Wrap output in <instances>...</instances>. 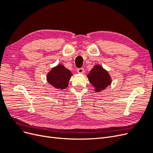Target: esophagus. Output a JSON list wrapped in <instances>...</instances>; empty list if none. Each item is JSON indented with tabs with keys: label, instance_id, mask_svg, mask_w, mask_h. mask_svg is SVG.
<instances>
[{
	"label": "esophagus",
	"instance_id": "1",
	"mask_svg": "<svg viewBox=\"0 0 153 153\" xmlns=\"http://www.w3.org/2000/svg\"><path fill=\"white\" fill-rule=\"evenodd\" d=\"M77 72L78 73H83L84 72V68H80L77 69Z\"/></svg>",
	"mask_w": 153,
	"mask_h": 153
}]
</instances>
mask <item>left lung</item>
<instances>
[{
    "mask_svg": "<svg viewBox=\"0 0 153 153\" xmlns=\"http://www.w3.org/2000/svg\"><path fill=\"white\" fill-rule=\"evenodd\" d=\"M87 77L96 92L104 90L111 84L109 74L100 65H96L92 68Z\"/></svg>",
    "mask_w": 153,
    "mask_h": 153,
    "instance_id": "left-lung-1",
    "label": "left lung"
}]
</instances>
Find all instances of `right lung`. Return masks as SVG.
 <instances>
[{
	"label": "right lung",
	"instance_id": "right-lung-1",
	"mask_svg": "<svg viewBox=\"0 0 153 153\" xmlns=\"http://www.w3.org/2000/svg\"><path fill=\"white\" fill-rule=\"evenodd\" d=\"M72 75L69 69L61 64L51 69L47 76V81L53 87L59 89H64Z\"/></svg>",
	"mask_w": 153,
	"mask_h": 153
}]
</instances>
